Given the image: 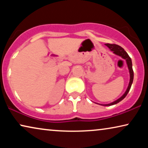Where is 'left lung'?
I'll return each mask as SVG.
<instances>
[{"label": "left lung", "instance_id": "8db88e82", "mask_svg": "<svg viewBox=\"0 0 148 148\" xmlns=\"http://www.w3.org/2000/svg\"><path fill=\"white\" fill-rule=\"evenodd\" d=\"M107 47H108L109 49H110L111 51H112L113 53L116 55L121 56V58H123V59L125 60L126 61L127 65L128 66V69L129 71V75H130V79H129V83L128 85V87H127L126 91L123 94L122 96H121L119 99H117L116 100L114 101V102L110 103V104H98L100 105H102V106H112V105L116 104L117 103H119V102H121V100H123L124 99L126 96L128 94L129 90H130L131 85L133 84V68H132V61H131V58L129 57V56L128 55V54L127 53L126 51H125V50L123 49L122 47H121L120 46L116 45V44H105Z\"/></svg>", "mask_w": 148, "mask_h": 148}]
</instances>
